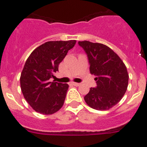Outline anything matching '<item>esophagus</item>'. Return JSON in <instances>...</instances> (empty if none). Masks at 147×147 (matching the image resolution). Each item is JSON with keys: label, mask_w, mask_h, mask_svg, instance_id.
I'll list each match as a JSON object with an SVG mask.
<instances>
[{"label": "esophagus", "mask_w": 147, "mask_h": 147, "mask_svg": "<svg viewBox=\"0 0 147 147\" xmlns=\"http://www.w3.org/2000/svg\"><path fill=\"white\" fill-rule=\"evenodd\" d=\"M72 84L73 86H79L80 85V83H75V82H72Z\"/></svg>", "instance_id": "1"}]
</instances>
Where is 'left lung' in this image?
<instances>
[{
  "label": "left lung",
  "instance_id": "left-lung-1",
  "mask_svg": "<svg viewBox=\"0 0 147 147\" xmlns=\"http://www.w3.org/2000/svg\"><path fill=\"white\" fill-rule=\"evenodd\" d=\"M87 54L90 72L96 76V86L90 88L84 100L87 105L98 111H106L116 105L127 88L126 66L113 50L100 43L78 42Z\"/></svg>",
  "mask_w": 147,
  "mask_h": 147
}]
</instances>
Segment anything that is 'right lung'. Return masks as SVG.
Segmentation results:
<instances>
[{
  "label": "right lung",
  "instance_id": "obj_1",
  "mask_svg": "<svg viewBox=\"0 0 147 147\" xmlns=\"http://www.w3.org/2000/svg\"><path fill=\"white\" fill-rule=\"evenodd\" d=\"M76 41H50L39 46L26 60L20 76L22 94L33 109L42 114L57 112L64 105L69 85L50 82Z\"/></svg>",
  "mask_w": 147,
  "mask_h": 147
}]
</instances>
